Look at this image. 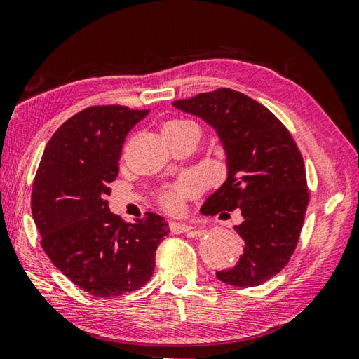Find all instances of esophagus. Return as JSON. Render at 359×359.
Listing matches in <instances>:
<instances>
[{"label":"esophagus","mask_w":359,"mask_h":359,"mask_svg":"<svg viewBox=\"0 0 359 359\" xmlns=\"http://www.w3.org/2000/svg\"><path fill=\"white\" fill-rule=\"evenodd\" d=\"M169 227H171L172 233H185L193 229L191 226H188L185 223H177V221H171V223H169Z\"/></svg>","instance_id":"obj_1"}]
</instances>
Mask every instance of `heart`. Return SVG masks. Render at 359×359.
<instances>
[{
    "instance_id": "b5f03b06",
    "label": "heart",
    "mask_w": 359,
    "mask_h": 359,
    "mask_svg": "<svg viewBox=\"0 0 359 359\" xmlns=\"http://www.w3.org/2000/svg\"><path fill=\"white\" fill-rule=\"evenodd\" d=\"M194 126V122L187 119H172L165 123L163 130H175L182 127ZM202 188V179L198 174H187L184 177H180L175 184L166 185L161 188L158 199L161 205L166 208L168 212H179L182 205H184V199L188 196H193Z\"/></svg>"
}]
</instances>
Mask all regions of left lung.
Masks as SVG:
<instances>
[{"mask_svg":"<svg viewBox=\"0 0 359 359\" xmlns=\"http://www.w3.org/2000/svg\"><path fill=\"white\" fill-rule=\"evenodd\" d=\"M172 105L217 128L227 154V180L201 212H242L237 232L243 256L217 278L256 287L281 271L298 245L311 191L303 155L287 127L269 108L238 90L218 88Z\"/></svg>","mask_w":359,"mask_h":359,"instance_id":"1","label":"left lung"}]
</instances>
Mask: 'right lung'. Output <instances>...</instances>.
I'll list each match as a JSON object with an SVG mask.
<instances>
[{
  "label": "right lung",
  "instance_id": "obj_1",
  "mask_svg": "<svg viewBox=\"0 0 359 359\" xmlns=\"http://www.w3.org/2000/svg\"><path fill=\"white\" fill-rule=\"evenodd\" d=\"M147 114L123 105L84 108L56 130L39 163L31 210L41 245L56 269L90 295L119 297L142 287L171 232L154 212L126 224L107 201L127 133Z\"/></svg>",
  "mask_w": 359,
  "mask_h": 359
}]
</instances>
